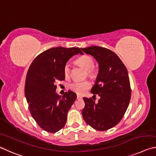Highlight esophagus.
Instances as JSON below:
<instances>
[{"label":"esophagus","instance_id":"34e87169","mask_svg":"<svg viewBox=\"0 0 156 156\" xmlns=\"http://www.w3.org/2000/svg\"><path fill=\"white\" fill-rule=\"evenodd\" d=\"M83 96L80 95H77V99H82Z\"/></svg>","mask_w":156,"mask_h":156}]
</instances>
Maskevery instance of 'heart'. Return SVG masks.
Here are the masks:
<instances>
[{"label": "heart", "instance_id": "obj_1", "mask_svg": "<svg viewBox=\"0 0 156 156\" xmlns=\"http://www.w3.org/2000/svg\"><path fill=\"white\" fill-rule=\"evenodd\" d=\"M76 63L78 66L85 69L87 72V76L91 78H96L97 71L96 69L94 66V59L91 56L87 55H84L83 56L79 57L76 60ZM71 67L69 64H66L65 67H64V74L65 76L67 78L70 76ZM91 87V83L88 80L84 81H74L69 85V88L71 90H72L74 92H76L78 94H83L88 89Z\"/></svg>", "mask_w": 156, "mask_h": 156}]
</instances>
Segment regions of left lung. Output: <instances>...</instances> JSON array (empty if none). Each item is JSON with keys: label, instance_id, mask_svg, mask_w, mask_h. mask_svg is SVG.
<instances>
[{"label": "left lung", "instance_id": "obj_1", "mask_svg": "<svg viewBox=\"0 0 156 156\" xmlns=\"http://www.w3.org/2000/svg\"><path fill=\"white\" fill-rule=\"evenodd\" d=\"M97 61L98 73L91 92L98 94L95 103L83 97L85 106L82 111L85 122L97 130H107L120 122L129 105L131 96L126 68L112 51L99 46L81 48Z\"/></svg>", "mask_w": 156, "mask_h": 156}]
</instances>
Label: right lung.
I'll use <instances>...</instances> for the list:
<instances>
[{
    "label": "right lung",
    "instance_id": "add662e5",
    "mask_svg": "<svg viewBox=\"0 0 156 156\" xmlns=\"http://www.w3.org/2000/svg\"><path fill=\"white\" fill-rule=\"evenodd\" d=\"M78 53L83 55L74 47L49 48L37 56L28 69L25 96L33 119L47 132L56 133L65 126L69 110L76 99V94L70 90L58 95L55 83L65 80L64 67Z\"/></svg>",
    "mask_w": 156,
    "mask_h": 156
}]
</instances>
